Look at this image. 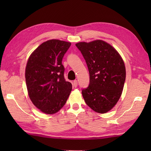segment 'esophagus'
Instances as JSON below:
<instances>
[{
    "instance_id": "obj_1",
    "label": "esophagus",
    "mask_w": 151,
    "mask_h": 151,
    "mask_svg": "<svg viewBox=\"0 0 151 151\" xmlns=\"http://www.w3.org/2000/svg\"><path fill=\"white\" fill-rule=\"evenodd\" d=\"M77 86H78V81H76V80H75V81H74L73 82V88H76L77 87Z\"/></svg>"
}]
</instances>
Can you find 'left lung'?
<instances>
[{
  "label": "left lung",
  "mask_w": 151,
  "mask_h": 151,
  "mask_svg": "<svg viewBox=\"0 0 151 151\" xmlns=\"http://www.w3.org/2000/svg\"><path fill=\"white\" fill-rule=\"evenodd\" d=\"M86 60L89 84L83 89V98L89 107L100 114L113 108L119 99L126 78V69L117 51L102 40L76 44Z\"/></svg>",
  "instance_id": "left-lung-1"
}]
</instances>
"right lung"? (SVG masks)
<instances>
[{
    "label": "right lung",
    "mask_w": 151,
    "mask_h": 151,
    "mask_svg": "<svg viewBox=\"0 0 151 151\" xmlns=\"http://www.w3.org/2000/svg\"><path fill=\"white\" fill-rule=\"evenodd\" d=\"M70 43L50 40L41 44L31 54L25 69L28 95L35 106L47 114L62 108L72 90L64 78L62 62Z\"/></svg>",
    "instance_id": "1"
}]
</instances>
